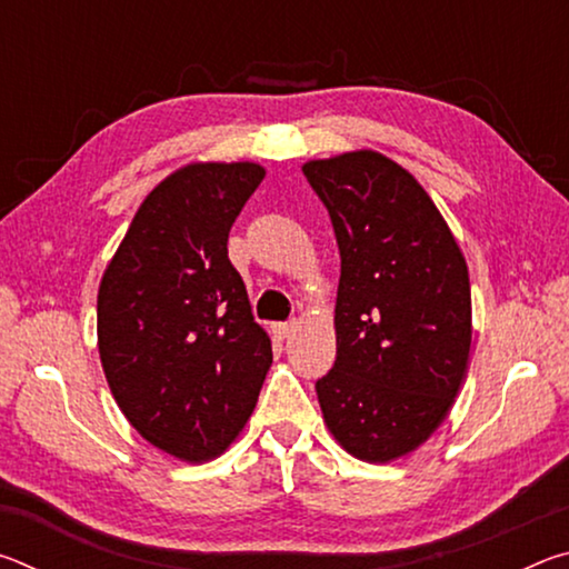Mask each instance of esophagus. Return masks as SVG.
Here are the masks:
<instances>
[{"instance_id":"obj_1","label":"esophagus","mask_w":569,"mask_h":569,"mask_svg":"<svg viewBox=\"0 0 569 569\" xmlns=\"http://www.w3.org/2000/svg\"><path fill=\"white\" fill-rule=\"evenodd\" d=\"M293 329H296V323H293V321H288V323H278V326H276V333L281 336V339H288V336L293 333Z\"/></svg>"}]
</instances>
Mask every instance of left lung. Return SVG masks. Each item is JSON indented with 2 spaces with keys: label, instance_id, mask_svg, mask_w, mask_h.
Instances as JSON below:
<instances>
[{
  "label": "left lung",
  "instance_id": "8db88e82",
  "mask_svg": "<svg viewBox=\"0 0 569 569\" xmlns=\"http://www.w3.org/2000/svg\"><path fill=\"white\" fill-rule=\"evenodd\" d=\"M341 253L336 361L316 393L336 441L366 461L423 445L447 419L471 346L469 271L411 172L381 152L303 166Z\"/></svg>",
  "mask_w": 569,
  "mask_h": 569
}]
</instances>
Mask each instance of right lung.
I'll return each instance as SVG.
<instances>
[{
	"instance_id": "add662e5",
	"label": "right lung",
	"mask_w": 569,
	"mask_h": 569,
	"mask_svg": "<svg viewBox=\"0 0 569 569\" xmlns=\"http://www.w3.org/2000/svg\"><path fill=\"white\" fill-rule=\"evenodd\" d=\"M266 178L256 162H192L142 200L98 293L110 391L152 447L218 457L256 409L271 339L253 321L228 233Z\"/></svg>"
}]
</instances>
